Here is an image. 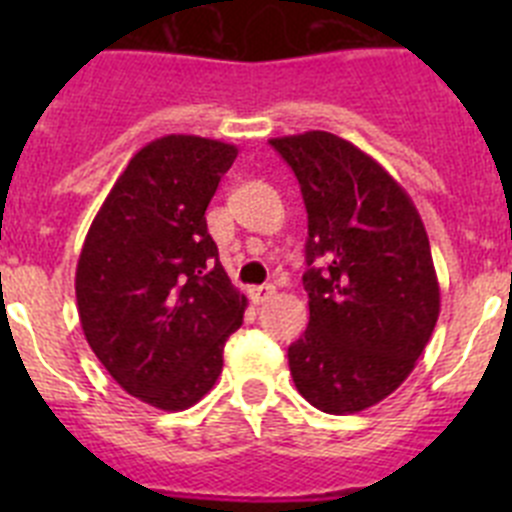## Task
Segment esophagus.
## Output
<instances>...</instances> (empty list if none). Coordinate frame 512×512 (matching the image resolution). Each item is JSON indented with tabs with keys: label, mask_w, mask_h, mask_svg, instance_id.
<instances>
[{
	"label": "esophagus",
	"mask_w": 512,
	"mask_h": 512,
	"mask_svg": "<svg viewBox=\"0 0 512 512\" xmlns=\"http://www.w3.org/2000/svg\"><path fill=\"white\" fill-rule=\"evenodd\" d=\"M274 295V284H261V287L251 289V300L259 305V302H266L269 297Z\"/></svg>",
	"instance_id": "34e87169"
}]
</instances>
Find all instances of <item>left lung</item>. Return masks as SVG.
Masks as SVG:
<instances>
[{
    "label": "left lung",
    "instance_id": "1",
    "mask_svg": "<svg viewBox=\"0 0 512 512\" xmlns=\"http://www.w3.org/2000/svg\"><path fill=\"white\" fill-rule=\"evenodd\" d=\"M269 143L307 210L310 323L289 346V372L323 413H359L408 379L436 328L428 233L408 192L354 143L325 130Z\"/></svg>",
    "mask_w": 512,
    "mask_h": 512
}]
</instances>
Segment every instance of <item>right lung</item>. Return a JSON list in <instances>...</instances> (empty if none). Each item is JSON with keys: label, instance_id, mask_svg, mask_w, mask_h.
<instances>
[{"label": "right lung", "instance_id": "add662e5", "mask_svg": "<svg viewBox=\"0 0 512 512\" xmlns=\"http://www.w3.org/2000/svg\"><path fill=\"white\" fill-rule=\"evenodd\" d=\"M238 148L164 135L140 148L99 207L76 266L89 346L128 395L187 410L223 372L248 300L230 284L205 210Z\"/></svg>", "mask_w": 512, "mask_h": 512}]
</instances>
